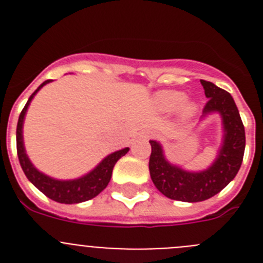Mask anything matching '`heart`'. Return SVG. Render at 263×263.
I'll list each match as a JSON object with an SVG mask.
<instances>
[{"mask_svg": "<svg viewBox=\"0 0 263 263\" xmlns=\"http://www.w3.org/2000/svg\"><path fill=\"white\" fill-rule=\"evenodd\" d=\"M185 93L180 90H162L155 95V105L162 111H173L180 105V115L183 118L194 117L197 111V104L185 101Z\"/></svg>", "mask_w": 263, "mask_h": 263, "instance_id": "heart-1", "label": "heart"}]
</instances>
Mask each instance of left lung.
Segmentation results:
<instances>
[{"mask_svg": "<svg viewBox=\"0 0 263 263\" xmlns=\"http://www.w3.org/2000/svg\"><path fill=\"white\" fill-rule=\"evenodd\" d=\"M200 83L208 99L203 116L218 111L224 125V142L215 163L201 173H188L168 163L162 146L150 141L148 170L153 183L168 199L187 203L206 200L227 187L238 173L245 152V127L233 97L211 81L200 80Z\"/></svg>", "mask_w": 263, "mask_h": 263, "instance_id": "1", "label": "left lung"}]
</instances>
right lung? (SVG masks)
<instances>
[{
  "mask_svg": "<svg viewBox=\"0 0 263 263\" xmlns=\"http://www.w3.org/2000/svg\"><path fill=\"white\" fill-rule=\"evenodd\" d=\"M51 80H46L45 83H42L39 85L38 89L30 96L27 100L26 105L21 111L20 118H18L17 124V154L18 159H20L21 167H22L23 173L27 176L30 182L38 188L39 191L43 192L47 197H50L51 200L58 201L62 204H76V203H83V201L90 200L95 196L103 191L104 188L108 185L110 182L111 178V171L113 167L117 163V160L121 157H124L127 152L129 147L122 148L120 152H116L113 154L108 155L105 159L89 174H87L83 178L75 179V180H57L50 176L45 175V174L39 173L35 167L32 166L30 159L27 158L25 147H23V138H22V125H23V118L26 115V110L29 108V104L31 103L32 97L35 96V93L41 89L42 87Z\"/></svg>",
  "mask_w": 263,
  "mask_h": 263,
  "instance_id": "1",
  "label": "right lung"
}]
</instances>
